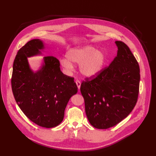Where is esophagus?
Returning a JSON list of instances; mask_svg holds the SVG:
<instances>
[{
	"label": "esophagus",
	"instance_id": "1",
	"mask_svg": "<svg viewBox=\"0 0 156 156\" xmlns=\"http://www.w3.org/2000/svg\"><path fill=\"white\" fill-rule=\"evenodd\" d=\"M76 85H77V87H78V90H80V85H81V83H80V82L79 80H77L76 81Z\"/></svg>",
	"mask_w": 156,
	"mask_h": 156
}]
</instances>
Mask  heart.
<instances>
[{
    "mask_svg": "<svg viewBox=\"0 0 156 156\" xmlns=\"http://www.w3.org/2000/svg\"><path fill=\"white\" fill-rule=\"evenodd\" d=\"M66 58L60 59L63 68L69 72L73 69V63L79 64V70L85 77H93L101 73L107 61V55L103 50H98L94 46L88 44L69 49Z\"/></svg>",
    "mask_w": 156,
    "mask_h": 156,
    "instance_id": "heart-1",
    "label": "heart"
}]
</instances>
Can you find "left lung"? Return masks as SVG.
Instances as JSON below:
<instances>
[{"instance_id":"obj_1","label":"left lung","mask_w":156,"mask_h":156,"mask_svg":"<svg viewBox=\"0 0 156 156\" xmlns=\"http://www.w3.org/2000/svg\"><path fill=\"white\" fill-rule=\"evenodd\" d=\"M117 56L107 69L80 86L87 119L93 127L107 129L126 117L134 108L140 84L139 65L126 44L115 41Z\"/></svg>"}]
</instances>
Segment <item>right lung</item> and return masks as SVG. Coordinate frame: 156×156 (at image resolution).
Here are the masks:
<instances>
[{
  "label": "right lung",
  "instance_id": "1",
  "mask_svg": "<svg viewBox=\"0 0 156 156\" xmlns=\"http://www.w3.org/2000/svg\"><path fill=\"white\" fill-rule=\"evenodd\" d=\"M46 44L40 39L28 42L17 53L11 79L14 97L22 112L40 126L56 127L63 120L70 98L77 93L73 78L65 75L58 59L44 56L34 72L28 58L42 55Z\"/></svg>",
  "mask_w": 156,
  "mask_h": 156
}]
</instances>
